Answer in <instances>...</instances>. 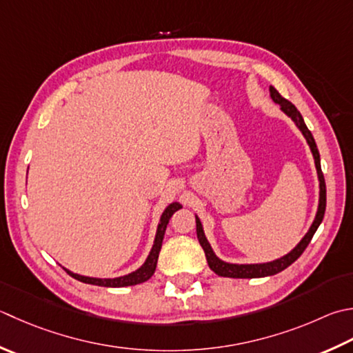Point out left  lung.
<instances>
[{
    "label": "left lung",
    "instance_id": "1",
    "mask_svg": "<svg viewBox=\"0 0 353 353\" xmlns=\"http://www.w3.org/2000/svg\"><path fill=\"white\" fill-rule=\"evenodd\" d=\"M269 93H271V98L275 103H279L281 112L288 114L299 130L301 131V134L305 136V139L309 145L310 151H312L314 161H315V168H316V174H319V181H320V200H319V210H316V216L314 219L312 225H310L309 231L306 232V236L301 239V241L296 245L294 250L283 255V257L274 260V261H268V263H255V265H237V263H226V261L220 260L216 254H214L212 248L210 245V241L206 240L205 232H203V226L200 219L196 216V231H197V239L200 246L203 248L205 255H206V261L211 268L212 272H216L220 277H230V279H260V277H269V275H275L281 272L283 269H286L288 266H291L294 261L300 257V255L305 252L307 245L312 240L315 231L319 230L320 223L323 222L324 217V211H326V183H324V176L321 172V163H320V153L319 148H316V143L312 133H310L309 128L306 127L305 121H303V116L300 114L299 110L295 108L292 102H289L288 99L283 98V96L275 90L272 85L269 87Z\"/></svg>",
    "mask_w": 353,
    "mask_h": 353
}]
</instances>
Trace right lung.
I'll return each mask as SVG.
<instances>
[{"instance_id": "right-lung-1", "label": "right lung", "mask_w": 353, "mask_h": 353, "mask_svg": "<svg viewBox=\"0 0 353 353\" xmlns=\"http://www.w3.org/2000/svg\"><path fill=\"white\" fill-rule=\"evenodd\" d=\"M182 205L177 202L170 203L161 216V222L157 225V231H156V237H154V245L151 248V251L148 254L145 263L136 269L134 272L122 275V277H116V279H94V277H85V275H79L74 274L72 271L65 269L68 275H72L73 279L79 280L82 283H87V285H96V286H103V288H123V286H133V285H139V283L147 281L151 279V275L156 271V265H157V259H159V252H161L162 248V240L165 236V230H167V225L170 222V219L172 214H174L177 210H181Z\"/></svg>"}]
</instances>
